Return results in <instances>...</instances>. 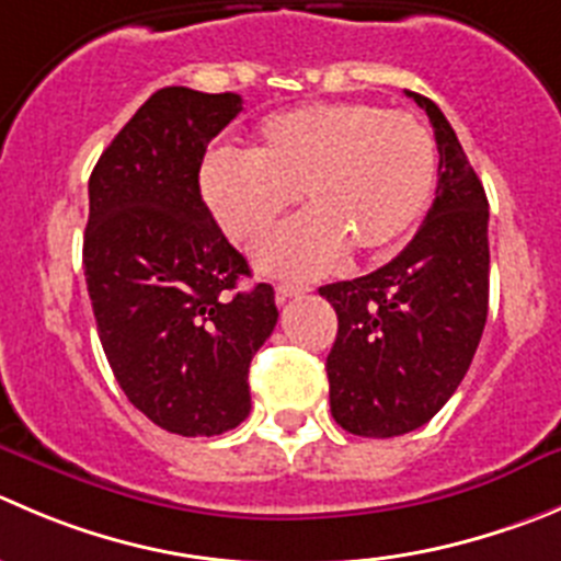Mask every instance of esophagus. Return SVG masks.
<instances>
[{"mask_svg": "<svg viewBox=\"0 0 561 561\" xmlns=\"http://www.w3.org/2000/svg\"><path fill=\"white\" fill-rule=\"evenodd\" d=\"M308 291H311V286L280 284V286H277V289H275V297H277V302H280V306H284V302L295 300V297H302V295H308Z\"/></svg>", "mask_w": 561, "mask_h": 561, "instance_id": "obj_1", "label": "esophagus"}]
</instances>
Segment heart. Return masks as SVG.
<instances>
[{
  "mask_svg": "<svg viewBox=\"0 0 561 561\" xmlns=\"http://www.w3.org/2000/svg\"><path fill=\"white\" fill-rule=\"evenodd\" d=\"M437 151L410 112L366 101L308 104L261 124L248 153L215 151L201 168V195L231 239L255 244L302 195L311 211L259 250L266 272L319 275L355 248L393 253L430 204Z\"/></svg>",
  "mask_w": 561,
  "mask_h": 561,
  "instance_id": "1",
  "label": "heart"
}]
</instances>
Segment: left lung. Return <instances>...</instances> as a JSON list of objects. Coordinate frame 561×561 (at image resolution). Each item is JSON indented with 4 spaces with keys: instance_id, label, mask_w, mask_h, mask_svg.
<instances>
[{
    "instance_id": "8db88e82",
    "label": "left lung",
    "mask_w": 561,
    "mask_h": 561,
    "mask_svg": "<svg viewBox=\"0 0 561 561\" xmlns=\"http://www.w3.org/2000/svg\"><path fill=\"white\" fill-rule=\"evenodd\" d=\"M408 95L430 115L440 153L432 209L397 259L319 289L339 317L330 413L360 437L424 426L462 382L488 322V195L435 101Z\"/></svg>"
}]
</instances>
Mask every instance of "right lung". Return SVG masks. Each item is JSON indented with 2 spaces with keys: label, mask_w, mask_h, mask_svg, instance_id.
<instances>
[{
  "label": "right lung",
  "mask_w": 561,
  "mask_h": 561,
  "mask_svg": "<svg viewBox=\"0 0 561 561\" xmlns=\"http://www.w3.org/2000/svg\"><path fill=\"white\" fill-rule=\"evenodd\" d=\"M242 112L237 93L162 88L90 173L84 280L117 386L162 430L222 435L250 413L248 369L277 322L201 197L206 146Z\"/></svg>",
  "instance_id": "right-lung-1"
}]
</instances>
